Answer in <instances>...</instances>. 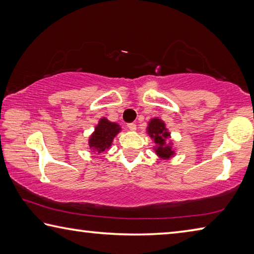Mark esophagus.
I'll list each match as a JSON object with an SVG mask.
<instances>
[{
    "mask_svg": "<svg viewBox=\"0 0 254 254\" xmlns=\"http://www.w3.org/2000/svg\"><path fill=\"white\" fill-rule=\"evenodd\" d=\"M127 128H128V129H129V130H136V124H134V123H130V124H128L127 125Z\"/></svg>",
    "mask_w": 254,
    "mask_h": 254,
    "instance_id": "obj_1",
    "label": "esophagus"
}]
</instances>
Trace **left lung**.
<instances>
[{
    "label": "left lung",
    "mask_w": 254,
    "mask_h": 254,
    "mask_svg": "<svg viewBox=\"0 0 254 254\" xmlns=\"http://www.w3.org/2000/svg\"><path fill=\"white\" fill-rule=\"evenodd\" d=\"M146 132L154 140V150L159 158L167 161L175 156V149L173 148L174 144L170 140L171 132L161 118L155 117L150 119L147 123Z\"/></svg>",
    "instance_id": "obj_1"
}]
</instances>
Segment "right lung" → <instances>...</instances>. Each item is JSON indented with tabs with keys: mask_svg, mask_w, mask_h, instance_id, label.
<instances>
[{
	"mask_svg": "<svg viewBox=\"0 0 254 254\" xmlns=\"http://www.w3.org/2000/svg\"><path fill=\"white\" fill-rule=\"evenodd\" d=\"M122 131V127L117 123L109 122L108 119L102 117L99 119L92 134L89 136L88 146L92 152L100 154L109 149L113 145L114 138Z\"/></svg>",
	"mask_w": 254,
	"mask_h": 254,
	"instance_id": "add662e5",
	"label": "right lung"
}]
</instances>
